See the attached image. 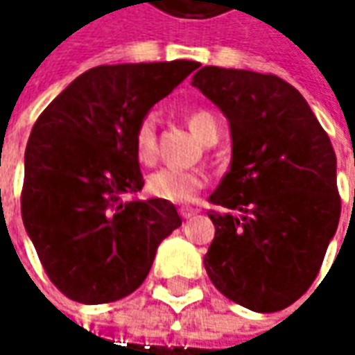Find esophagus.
Segmentation results:
<instances>
[{"mask_svg":"<svg viewBox=\"0 0 355 355\" xmlns=\"http://www.w3.org/2000/svg\"><path fill=\"white\" fill-rule=\"evenodd\" d=\"M196 213H198V209H196V207H187V205L180 207V215H182L184 219H189V217H193Z\"/></svg>","mask_w":355,"mask_h":355,"instance_id":"34e87169","label":"esophagus"}]
</instances>
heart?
<instances>
[{"instance_id": "b5f03b06", "label": "heart", "mask_w": 355, "mask_h": 355, "mask_svg": "<svg viewBox=\"0 0 355 355\" xmlns=\"http://www.w3.org/2000/svg\"><path fill=\"white\" fill-rule=\"evenodd\" d=\"M187 124L201 142L215 144L219 138V120L209 110H193L187 114ZM134 156L144 166L156 162V120L154 116H144L134 132ZM207 178L199 170H175L162 168L148 175L146 191L152 198L170 201V203H189L198 198L205 187Z\"/></svg>"}]
</instances>
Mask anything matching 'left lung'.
I'll return each mask as SVG.
<instances>
[{
    "mask_svg": "<svg viewBox=\"0 0 355 355\" xmlns=\"http://www.w3.org/2000/svg\"><path fill=\"white\" fill-rule=\"evenodd\" d=\"M191 85L229 120L233 156L203 265L229 300L291 306L314 282L340 221L336 154L304 96L275 75L203 67Z\"/></svg>",
    "mask_w": 355,
    "mask_h": 355,
    "instance_id": "left-lung-1",
    "label": "left lung"
}]
</instances>
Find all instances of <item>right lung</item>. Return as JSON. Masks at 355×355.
I'll use <instances>...</instances> for the list:
<instances>
[{
    "mask_svg": "<svg viewBox=\"0 0 355 355\" xmlns=\"http://www.w3.org/2000/svg\"><path fill=\"white\" fill-rule=\"evenodd\" d=\"M196 61L94 67L37 118L25 148L21 217L51 282L83 304L114 302L148 277L157 245L182 225L144 187L134 132Z\"/></svg>",
    "mask_w": 355,
    "mask_h": 355,
    "instance_id": "obj_1",
    "label": "right lung"
}]
</instances>
